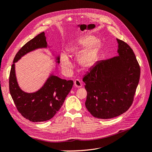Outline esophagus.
I'll return each mask as SVG.
<instances>
[{
  "mask_svg": "<svg viewBox=\"0 0 152 152\" xmlns=\"http://www.w3.org/2000/svg\"><path fill=\"white\" fill-rule=\"evenodd\" d=\"M74 85L77 88H81L82 87V83L79 80H76L74 81Z\"/></svg>",
  "mask_w": 152,
  "mask_h": 152,
  "instance_id": "34e87169",
  "label": "esophagus"
}]
</instances>
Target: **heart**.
Wrapping results in <instances>:
<instances>
[{
  "instance_id": "obj_1",
  "label": "heart",
  "mask_w": 152,
  "mask_h": 152,
  "mask_svg": "<svg viewBox=\"0 0 152 152\" xmlns=\"http://www.w3.org/2000/svg\"><path fill=\"white\" fill-rule=\"evenodd\" d=\"M99 41L92 36L81 37L74 45L67 50V54L70 56L78 55L77 64L82 70L86 71L93 67L96 64L98 58ZM61 66L63 69L69 71L72 64L67 56L64 54L61 56Z\"/></svg>"
}]
</instances>
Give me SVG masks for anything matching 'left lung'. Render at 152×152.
Returning <instances> with one entry per match:
<instances>
[{"label":"left lung","instance_id":"1","mask_svg":"<svg viewBox=\"0 0 152 152\" xmlns=\"http://www.w3.org/2000/svg\"><path fill=\"white\" fill-rule=\"evenodd\" d=\"M116 40L118 56L98 62L83 79L87 91L86 107L97 118H113L126 112L140 80V67L132 49Z\"/></svg>","mask_w":152,"mask_h":152}]
</instances>
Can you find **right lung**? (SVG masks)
Instances as JSON below:
<instances>
[{
    "label": "right lung",
    "mask_w": 152,
    "mask_h": 152,
    "mask_svg": "<svg viewBox=\"0 0 152 152\" xmlns=\"http://www.w3.org/2000/svg\"><path fill=\"white\" fill-rule=\"evenodd\" d=\"M48 46L44 32L22 46L16 54L9 75V91L17 110L27 120L41 122L51 119L63 105L73 86L72 80H62L50 75L44 86L35 93H27L19 88L15 72V63L32 50ZM59 63V57L56 58Z\"/></svg>",
    "instance_id": "add662e5"
}]
</instances>
